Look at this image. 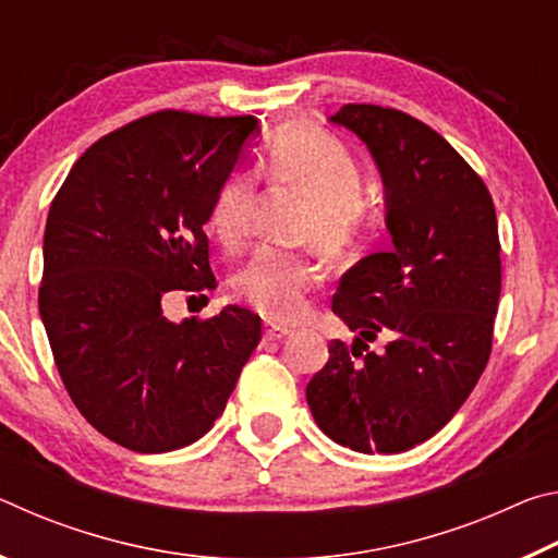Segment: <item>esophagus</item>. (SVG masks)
I'll list each match as a JSON object with an SVG mask.
<instances>
[{"instance_id": "esophagus-1", "label": "esophagus", "mask_w": 558, "mask_h": 558, "mask_svg": "<svg viewBox=\"0 0 558 558\" xmlns=\"http://www.w3.org/2000/svg\"><path fill=\"white\" fill-rule=\"evenodd\" d=\"M263 335H266V339H282L290 335L288 327H280V325H272V323H266L263 325Z\"/></svg>"}]
</instances>
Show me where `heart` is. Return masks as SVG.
Masks as SVG:
<instances>
[{
  "label": "heart",
  "instance_id": "b5f03b06",
  "mask_svg": "<svg viewBox=\"0 0 558 558\" xmlns=\"http://www.w3.org/2000/svg\"><path fill=\"white\" fill-rule=\"evenodd\" d=\"M258 172L272 186L307 196L292 239L313 243L327 258H344L364 239L372 221L369 199L362 194L364 174L356 157L323 130L290 125L263 147ZM258 184L251 172H233L219 186L209 211V233L226 251H241L251 235ZM319 280L317 268L300 253L260 248L231 280L233 295L272 323L305 315L307 295Z\"/></svg>",
  "mask_w": 558,
  "mask_h": 558
}]
</instances>
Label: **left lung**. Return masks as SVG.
I'll return each mask as SVG.
<instances>
[{"instance_id":"1","label":"left lung","mask_w":558,"mask_h":558,"mask_svg":"<svg viewBox=\"0 0 558 558\" xmlns=\"http://www.w3.org/2000/svg\"><path fill=\"white\" fill-rule=\"evenodd\" d=\"M329 120L379 167L391 248L339 280L332 310L356 337L329 342L307 403L339 446L389 456L436 436L485 372L502 288L497 216L483 179L426 122L366 102ZM376 336L381 355L368 352Z\"/></svg>"}]
</instances>
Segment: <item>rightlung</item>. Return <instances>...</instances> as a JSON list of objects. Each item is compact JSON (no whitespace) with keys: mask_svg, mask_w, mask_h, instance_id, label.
I'll return each instance as SVG.
<instances>
[{"mask_svg":"<svg viewBox=\"0 0 558 558\" xmlns=\"http://www.w3.org/2000/svg\"><path fill=\"white\" fill-rule=\"evenodd\" d=\"M253 132V116L153 112L90 145L51 202L39 313L75 409L122 448L199 440L260 342L239 305L162 315L165 292L216 286L204 223Z\"/></svg>","mask_w":558,"mask_h":558,"instance_id":"add662e5","label":"right lung"}]
</instances>
